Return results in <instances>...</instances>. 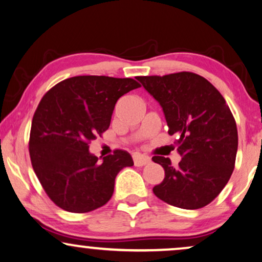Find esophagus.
<instances>
[{"label":"esophagus","instance_id":"esophagus-1","mask_svg":"<svg viewBox=\"0 0 262 262\" xmlns=\"http://www.w3.org/2000/svg\"><path fill=\"white\" fill-rule=\"evenodd\" d=\"M134 162L136 166H143L149 164L151 159L149 156H145V155L142 154H134Z\"/></svg>","mask_w":262,"mask_h":262}]
</instances>
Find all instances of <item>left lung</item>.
<instances>
[{
	"label": "left lung",
	"instance_id": "left-lung-1",
	"mask_svg": "<svg viewBox=\"0 0 262 262\" xmlns=\"http://www.w3.org/2000/svg\"><path fill=\"white\" fill-rule=\"evenodd\" d=\"M164 111L169 135H175L182 161L154 156L165 177L152 191L182 209H200L217 197L232 176L237 151V128L225 98L201 75L178 72L137 77Z\"/></svg>",
	"mask_w": 262,
	"mask_h": 262
}]
</instances>
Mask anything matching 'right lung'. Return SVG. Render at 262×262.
<instances>
[{"instance_id": "right-lung-1", "label": "right lung", "mask_w": 262, "mask_h": 262, "mask_svg": "<svg viewBox=\"0 0 262 262\" xmlns=\"http://www.w3.org/2000/svg\"><path fill=\"white\" fill-rule=\"evenodd\" d=\"M140 87L131 78L79 75L52 87L32 120L29 156L49 199L70 213H89L112 197L115 180L131 155L115 150L98 162L89 144L107 130L117 100Z\"/></svg>"}]
</instances>
